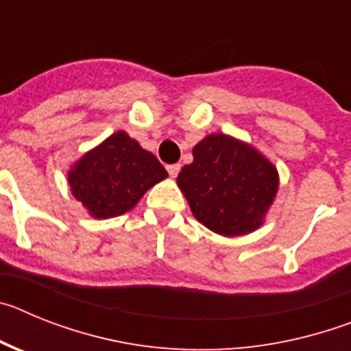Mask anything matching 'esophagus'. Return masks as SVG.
<instances>
[{"label":"esophagus","instance_id":"34e87169","mask_svg":"<svg viewBox=\"0 0 351 351\" xmlns=\"http://www.w3.org/2000/svg\"><path fill=\"white\" fill-rule=\"evenodd\" d=\"M167 170H169L170 178H178L179 170H181V165H179V163H176V165H169L167 167Z\"/></svg>","mask_w":351,"mask_h":351}]
</instances>
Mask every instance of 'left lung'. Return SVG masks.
I'll return each mask as SVG.
<instances>
[{"label":"left lung","instance_id":"8db88e82","mask_svg":"<svg viewBox=\"0 0 351 351\" xmlns=\"http://www.w3.org/2000/svg\"><path fill=\"white\" fill-rule=\"evenodd\" d=\"M178 186L204 226L237 237L265 223L280 190V173L247 142L210 133L193 147V161L181 169Z\"/></svg>","mask_w":351,"mask_h":351}]
</instances>
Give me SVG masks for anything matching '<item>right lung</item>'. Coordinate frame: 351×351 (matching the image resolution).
Returning a JSON list of instances; mask_svg holds the SVG:
<instances>
[{
    "label": "right lung",
    "instance_id": "right-lung-1",
    "mask_svg": "<svg viewBox=\"0 0 351 351\" xmlns=\"http://www.w3.org/2000/svg\"><path fill=\"white\" fill-rule=\"evenodd\" d=\"M66 176L71 195L95 219L128 213L149 188L169 178L156 156L125 130L84 153Z\"/></svg>",
    "mask_w": 351,
    "mask_h": 351
}]
</instances>
